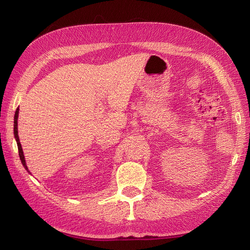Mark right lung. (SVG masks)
Wrapping results in <instances>:
<instances>
[{"label":"right lung","instance_id":"1","mask_svg":"<svg viewBox=\"0 0 250 250\" xmlns=\"http://www.w3.org/2000/svg\"><path fill=\"white\" fill-rule=\"evenodd\" d=\"M18 118H19V108L16 110V115H14V125H13V133H14V138H16L17 144H18V148H19V155L21 158V162L24 166V168L28 171V167L26 165V161H25V156H24V152H22V148L20 142V138H19V133H18Z\"/></svg>","mask_w":250,"mask_h":250}]
</instances>
